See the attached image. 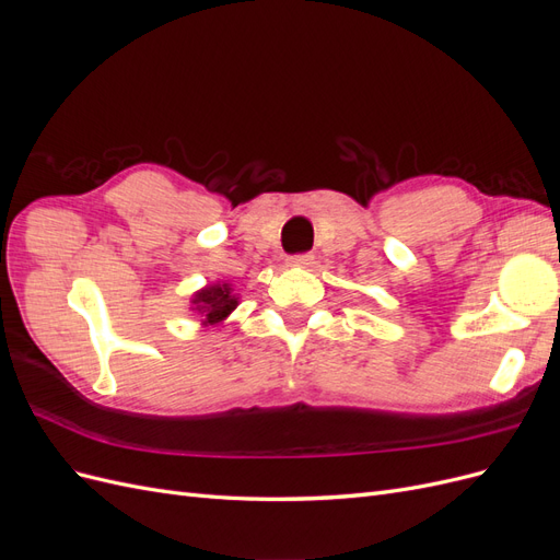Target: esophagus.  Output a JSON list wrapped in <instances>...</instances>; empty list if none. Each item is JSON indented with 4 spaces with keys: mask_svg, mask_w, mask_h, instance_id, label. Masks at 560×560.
<instances>
[{
    "mask_svg": "<svg viewBox=\"0 0 560 560\" xmlns=\"http://www.w3.org/2000/svg\"><path fill=\"white\" fill-rule=\"evenodd\" d=\"M313 264H315L313 254H296V257L290 259V266H294V268H311Z\"/></svg>",
    "mask_w": 560,
    "mask_h": 560,
    "instance_id": "obj_1",
    "label": "esophagus"
}]
</instances>
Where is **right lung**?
Masks as SVG:
<instances>
[{
	"mask_svg": "<svg viewBox=\"0 0 560 560\" xmlns=\"http://www.w3.org/2000/svg\"><path fill=\"white\" fill-rule=\"evenodd\" d=\"M241 296L233 292L229 280H217L194 292L191 296V313L200 317L202 327H222L224 319L238 308Z\"/></svg>",
	"mask_w": 560,
	"mask_h": 560,
	"instance_id": "add662e5",
	"label": "right lung"
}]
</instances>
